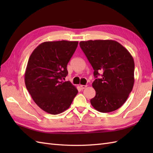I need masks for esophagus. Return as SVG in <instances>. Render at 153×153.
Returning a JSON list of instances; mask_svg holds the SVG:
<instances>
[{
    "instance_id": "obj_1",
    "label": "esophagus",
    "mask_w": 153,
    "mask_h": 153,
    "mask_svg": "<svg viewBox=\"0 0 153 153\" xmlns=\"http://www.w3.org/2000/svg\"><path fill=\"white\" fill-rule=\"evenodd\" d=\"M80 87H81V89H82L83 90V89H85V88H86V87H87V85H80Z\"/></svg>"
}]
</instances>
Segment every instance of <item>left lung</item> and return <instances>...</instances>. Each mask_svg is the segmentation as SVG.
<instances>
[{
  "instance_id": "8db88e82",
  "label": "left lung",
  "mask_w": 153,
  "mask_h": 153,
  "mask_svg": "<svg viewBox=\"0 0 153 153\" xmlns=\"http://www.w3.org/2000/svg\"><path fill=\"white\" fill-rule=\"evenodd\" d=\"M80 47L94 70L96 91L90 100L99 112H113L128 99L134 84V60L126 48L113 40L81 41ZM99 73L102 77L97 78Z\"/></svg>"
}]
</instances>
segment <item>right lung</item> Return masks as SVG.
I'll return each instance as SVG.
<instances>
[{"label":"right lung","mask_w":153,"mask_h":153,"mask_svg":"<svg viewBox=\"0 0 153 153\" xmlns=\"http://www.w3.org/2000/svg\"><path fill=\"white\" fill-rule=\"evenodd\" d=\"M77 41H47L35 48L29 58L25 84L33 101L44 111L58 114L71 105L78 91L70 82H64L67 64Z\"/></svg>","instance_id":"add662e5"}]
</instances>
